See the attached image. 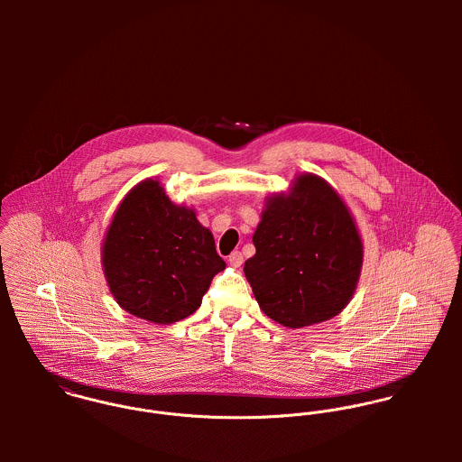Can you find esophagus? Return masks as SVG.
<instances>
[{
    "label": "esophagus",
    "mask_w": 462,
    "mask_h": 462,
    "mask_svg": "<svg viewBox=\"0 0 462 462\" xmlns=\"http://www.w3.org/2000/svg\"><path fill=\"white\" fill-rule=\"evenodd\" d=\"M227 262H229V264H231V266L238 268L240 264L244 263V256H242V253H240V251H235V253H231V254H229Z\"/></svg>",
    "instance_id": "obj_1"
}]
</instances>
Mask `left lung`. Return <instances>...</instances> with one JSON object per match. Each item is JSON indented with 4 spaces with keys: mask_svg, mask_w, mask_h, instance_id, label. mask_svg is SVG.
Masks as SVG:
<instances>
[{
    "mask_svg": "<svg viewBox=\"0 0 462 462\" xmlns=\"http://www.w3.org/2000/svg\"><path fill=\"white\" fill-rule=\"evenodd\" d=\"M244 266L266 317L290 329L326 322L350 302L363 266L352 213L326 180L299 174L288 194L264 199Z\"/></svg>",
    "mask_w": 462,
    "mask_h": 462,
    "instance_id": "8db88e82",
    "label": "left lung"
}]
</instances>
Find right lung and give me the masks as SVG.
Wrapping results in <instances>:
<instances>
[{"label": "right lung", "instance_id": "1", "mask_svg": "<svg viewBox=\"0 0 462 462\" xmlns=\"http://www.w3.org/2000/svg\"><path fill=\"white\" fill-rule=\"evenodd\" d=\"M101 263L117 304L142 320L174 324L196 313L226 268L196 211L165 196L160 181L133 187L108 226Z\"/></svg>", "mask_w": 462, "mask_h": 462}]
</instances>
